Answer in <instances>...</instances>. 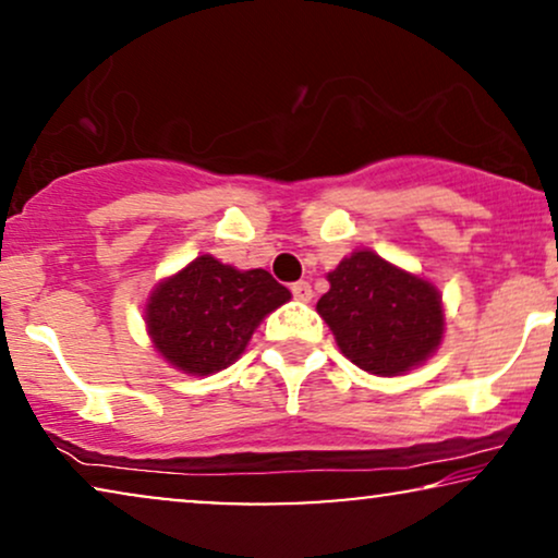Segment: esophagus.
I'll list each match as a JSON object with an SVG mask.
<instances>
[{"label": "esophagus", "instance_id": "1", "mask_svg": "<svg viewBox=\"0 0 558 558\" xmlns=\"http://www.w3.org/2000/svg\"><path fill=\"white\" fill-rule=\"evenodd\" d=\"M292 294H294V300L311 302V300H313V287L307 284V281H294V284H292Z\"/></svg>", "mask_w": 558, "mask_h": 558}]
</instances>
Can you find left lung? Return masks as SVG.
<instances>
[{"label":"left lung","instance_id":"8db88e82","mask_svg":"<svg viewBox=\"0 0 558 558\" xmlns=\"http://www.w3.org/2000/svg\"><path fill=\"white\" fill-rule=\"evenodd\" d=\"M318 300L341 354L373 375H403L442 341L445 315L429 281L390 266L373 251H356L328 274Z\"/></svg>","mask_w":558,"mask_h":558}]
</instances>
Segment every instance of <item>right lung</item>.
Wrapping results in <instances>:
<instances>
[{
    "label": "right lung",
    "instance_id": "1",
    "mask_svg": "<svg viewBox=\"0 0 558 558\" xmlns=\"http://www.w3.org/2000/svg\"><path fill=\"white\" fill-rule=\"evenodd\" d=\"M287 300L290 290L264 268L238 271L198 256L157 284L147 302V328L173 367L211 375L235 362L264 315Z\"/></svg>",
    "mask_w": 558,
    "mask_h": 558
}]
</instances>
